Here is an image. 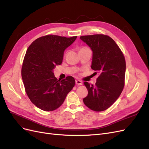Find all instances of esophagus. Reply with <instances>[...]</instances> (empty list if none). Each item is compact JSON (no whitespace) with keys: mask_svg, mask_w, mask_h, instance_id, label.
Returning <instances> with one entry per match:
<instances>
[{"mask_svg":"<svg viewBox=\"0 0 149 149\" xmlns=\"http://www.w3.org/2000/svg\"><path fill=\"white\" fill-rule=\"evenodd\" d=\"M76 84L78 85V86H80V85H83V82L81 81L80 80H76Z\"/></svg>","mask_w":149,"mask_h":149,"instance_id":"obj_1","label":"esophagus"}]
</instances>
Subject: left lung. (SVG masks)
I'll list each match as a JSON object with an SVG mask.
<instances>
[{"label": "left lung", "mask_w": 149, "mask_h": 149, "mask_svg": "<svg viewBox=\"0 0 149 149\" xmlns=\"http://www.w3.org/2000/svg\"><path fill=\"white\" fill-rule=\"evenodd\" d=\"M93 52L91 68L100 73L95 85L84 84L88 96L84 104L94 111L108 109L118 100L124 86L125 60L118 45L110 37L97 34L80 37Z\"/></svg>", "instance_id": "1"}]
</instances>
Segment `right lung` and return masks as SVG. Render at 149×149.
<instances>
[{
	"label": "right lung",
	"instance_id": "add662e5",
	"mask_svg": "<svg viewBox=\"0 0 149 149\" xmlns=\"http://www.w3.org/2000/svg\"><path fill=\"white\" fill-rule=\"evenodd\" d=\"M77 37L66 38L48 35L36 39L28 48L22 68V78L26 94L40 109L52 111L63 103L75 84L72 76L61 81L53 70L63 61L64 52Z\"/></svg>",
	"mask_w": 149,
	"mask_h": 149
}]
</instances>
